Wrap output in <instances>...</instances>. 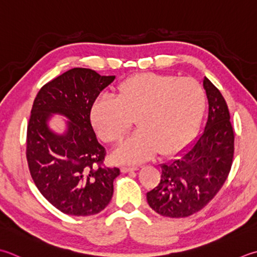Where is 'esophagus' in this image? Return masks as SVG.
<instances>
[{
  "mask_svg": "<svg viewBox=\"0 0 257 257\" xmlns=\"http://www.w3.org/2000/svg\"><path fill=\"white\" fill-rule=\"evenodd\" d=\"M139 168L137 166H123L121 167V172L122 173H128V172H133V170H138Z\"/></svg>",
  "mask_w": 257,
  "mask_h": 257,
  "instance_id": "34e87169",
  "label": "esophagus"
}]
</instances>
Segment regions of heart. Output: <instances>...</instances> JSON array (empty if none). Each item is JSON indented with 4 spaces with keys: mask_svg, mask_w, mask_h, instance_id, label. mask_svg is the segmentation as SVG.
I'll return each instance as SVG.
<instances>
[{
    "mask_svg": "<svg viewBox=\"0 0 257 257\" xmlns=\"http://www.w3.org/2000/svg\"><path fill=\"white\" fill-rule=\"evenodd\" d=\"M206 105L205 91L192 78L139 73L123 80L114 99H99L91 110V121L105 143L118 145L133 128H140L115 157L142 163L158 152L177 153L195 136Z\"/></svg>",
    "mask_w": 257,
    "mask_h": 257,
    "instance_id": "obj_1",
    "label": "heart"
}]
</instances>
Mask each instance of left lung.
<instances>
[{
  "instance_id": "8db88e82",
  "label": "left lung",
  "mask_w": 257,
  "mask_h": 257,
  "mask_svg": "<svg viewBox=\"0 0 257 257\" xmlns=\"http://www.w3.org/2000/svg\"><path fill=\"white\" fill-rule=\"evenodd\" d=\"M208 118L203 134L183 154L163 164L157 187L147 193L156 213L170 218L199 212L223 187L234 156V129L227 103L219 90L204 78Z\"/></svg>"
}]
</instances>
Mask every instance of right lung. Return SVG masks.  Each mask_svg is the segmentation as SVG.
<instances>
[{
    "label": "right lung",
    "mask_w": 257,
    "mask_h": 257,
    "mask_svg": "<svg viewBox=\"0 0 257 257\" xmlns=\"http://www.w3.org/2000/svg\"><path fill=\"white\" fill-rule=\"evenodd\" d=\"M113 80L114 75L73 68L45 83L34 99L27 130L30 174L44 198L67 215H95L111 200L120 170L103 165L107 152L90 114L95 99ZM52 113L69 119L62 136L47 127Z\"/></svg>",
    "instance_id": "1"
}]
</instances>
